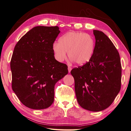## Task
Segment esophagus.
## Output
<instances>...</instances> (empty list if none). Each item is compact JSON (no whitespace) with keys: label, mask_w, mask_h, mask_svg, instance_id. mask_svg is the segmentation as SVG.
<instances>
[{"label":"esophagus","mask_w":131,"mask_h":131,"mask_svg":"<svg viewBox=\"0 0 131 131\" xmlns=\"http://www.w3.org/2000/svg\"><path fill=\"white\" fill-rule=\"evenodd\" d=\"M68 72L69 73H70V72H71V70H72V68H71L70 67H69V66H68Z\"/></svg>","instance_id":"esophagus-1"}]
</instances>
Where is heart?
<instances>
[{"label":"heart","instance_id":"obj_1","mask_svg":"<svg viewBox=\"0 0 131 131\" xmlns=\"http://www.w3.org/2000/svg\"><path fill=\"white\" fill-rule=\"evenodd\" d=\"M95 49V41L90 35L78 31H69L59 38V42L52 45L54 56L62 62L68 56L76 64L82 66L92 58Z\"/></svg>","mask_w":131,"mask_h":131}]
</instances>
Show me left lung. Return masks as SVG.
<instances>
[{
    "label": "left lung",
    "instance_id": "obj_1",
    "mask_svg": "<svg viewBox=\"0 0 131 131\" xmlns=\"http://www.w3.org/2000/svg\"><path fill=\"white\" fill-rule=\"evenodd\" d=\"M96 42L91 60L74 68L71 74L79 104L91 112H100L112 104L121 89L120 55L108 37L93 30Z\"/></svg>",
    "mask_w": 131,
    "mask_h": 131
}]
</instances>
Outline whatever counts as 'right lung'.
Masks as SVG:
<instances>
[{"label":"right lung","instance_id":"obj_1","mask_svg":"<svg viewBox=\"0 0 131 131\" xmlns=\"http://www.w3.org/2000/svg\"><path fill=\"white\" fill-rule=\"evenodd\" d=\"M59 33L57 26L35 27L15 47L10 62L12 89L28 108H49L54 101L55 84L68 73L52 50Z\"/></svg>","mask_w":131,"mask_h":131}]
</instances>
